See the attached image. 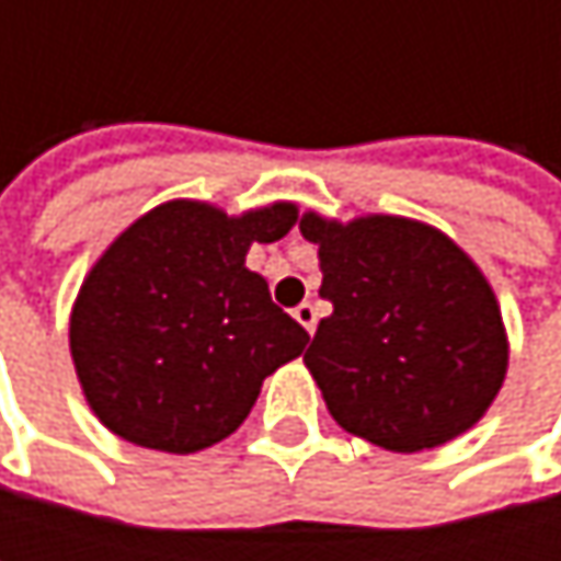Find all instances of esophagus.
Wrapping results in <instances>:
<instances>
[{
    "instance_id": "obj_1",
    "label": "esophagus",
    "mask_w": 561,
    "mask_h": 561,
    "mask_svg": "<svg viewBox=\"0 0 561 561\" xmlns=\"http://www.w3.org/2000/svg\"><path fill=\"white\" fill-rule=\"evenodd\" d=\"M291 314H295V321H298L308 334H314V328H318V311H314V305H311V301H301Z\"/></svg>"
}]
</instances>
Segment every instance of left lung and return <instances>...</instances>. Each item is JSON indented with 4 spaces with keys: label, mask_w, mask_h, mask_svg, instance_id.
<instances>
[{
    "label": "left lung",
    "mask_w": 561,
    "mask_h": 561,
    "mask_svg": "<svg viewBox=\"0 0 561 561\" xmlns=\"http://www.w3.org/2000/svg\"><path fill=\"white\" fill-rule=\"evenodd\" d=\"M318 247L321 318L305 367L334 422L387 451L438 448L491 409L510 344L497 295L442 230L367 214L347 224L301 214Z\"/></svg>",
    "instance_id": "1"
}]
</instances>
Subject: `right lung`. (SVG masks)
I'll use <instances>...</instances> for the list:
<instances>
[{
	"label": "right lung",
	"instance_id": "right-lung-1",
	"mask_svg": "<svg viewBox=\"0 0 561 561\" xmlns=\"http://www.w3.org/2000/svg\"><path fill=\"white\" fill-rule=\"evenodd\" d=\"M298 207L230 217L207 201H165L93 263L70 308V357L93 415L119 438L194 455L233 435L263 380L295 360L308 331L247 270Z\"/></svg>",
	"mask_w": 561,
	"mask_h": 561
}]
</instances>
